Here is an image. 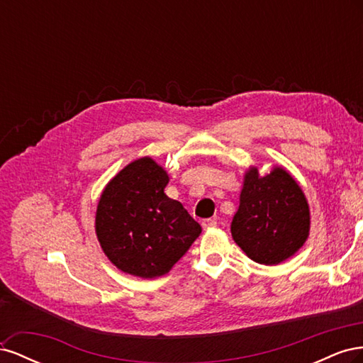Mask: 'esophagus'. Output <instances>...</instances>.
<instances>
[{
    "label": "esophagus",
    "mask_w": 363,
    "mask_h": 363,
    "mask_svg": "<svg viewBox=\"0 0 363 363\" xmlns=\"http://www.w3.org/2000/svg\"><path fill=\"white\" fill-rule=\"evenodd\" d=\"M201 225H203V228H211V227L216 225V221H215V219H212V218H207V219H203Z\"/></svg>",
    "instance_id": "1"
}]
</instances>
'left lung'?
I'll use <instances>...</instances> for the list:
<instances>
[{
    "label": "left lung",
    "mask_w": 363,
    "mask_h": 363,
    "mask_svg": "<svg viewBox=\"0 0 363 363\" xmlns=\"http://www.w3.org/2000/svg\"><path fill=\"white\" fill-rule=\"evenodd\" d=\"M239 200L232 236L251 260L277 265L303 247L309 236V206L283 168L265 177L256 168L247 171Z\"/></svg>",
    "instance_id": "obj_1"
}]
</instances>
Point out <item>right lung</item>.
<instances>
[{"mask_svg": "<svg viewBox=\"0 0 363 363\" xmlns=\"http://www.w3.org/2000/svg\"><path fill=\"white\" fill-rule=\"evenodd\" d=\"M168 174L142 157L108 182L98 203L95 230L106 256L131 276L167 274L200 236L182 203L164 194Z\"/></svg>", "mask_w": 363, "mask_h": 363, "instance_id": "1", "label": "right lung"}]
</instances>
